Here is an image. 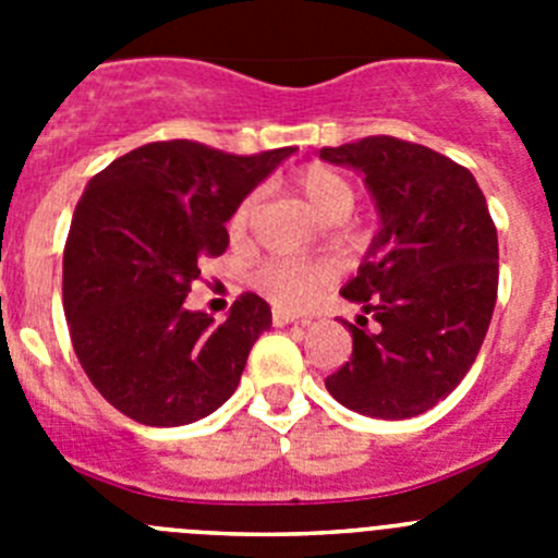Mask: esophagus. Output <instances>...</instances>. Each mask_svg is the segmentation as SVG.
<instances>
[{
    "instance_id": "obj_1",
    "label": "esophagus",
    "mask_w": 558,
    "mask_h": 558,
    "mask_svg": "<svg viewBox=\"0 0 558 558\" xmlns=\"http://www.w3.org/2000/svg\"><path fill=\"white\" fill-rule=\"evenodd\" d=\"M299 322V315L288 313V310H274V324L276 327H288V324Z\"/></svg>"
}]
</instances>
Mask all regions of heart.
<instances>
[{
	"label": "heart",
	"mask_w": 558,
	"mask_h": 558,
	"mask_svg": "<svg viewBox=\"0 0 558 558\" xmlns=\"http://www.w3.org/2000/svg\"><path fill=\"white\" fill-rule=\"evenodd\" d=\"M295 190L304 198V204L313 209L315 218L332 220L347 218L352 211L354 198H357V190H354L352 179L343 175L335 167L322 165V161H313V165L302 167L295 172L293 179ZM256 209V192H248L240 204L234 206L229 218V231L234 236L243 234L248 229L251 218H254ZM327 263L322 259H302V256H265L251 268L248 282L251 288L259 290V293L268 299V302L279 304V307H304L307 302H313L315 293L329 282Z\"/></svg>",
	"instance_id": "obj_1"
}]
</instances>
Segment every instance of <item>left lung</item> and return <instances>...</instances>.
I'll use <instances>...</instances> for the list:
<instances>
[{"label":"left lung","mask_w":558,"mask_h":558,"mask_svg":"<svg viewBox=\"0 0 558 558\" xmlns=\"http://www.w3.org/2000/svg\"><path fill=\"white\" fill-rule=\"evenodd\" d=\"M322 159L366 175L383 229L340 290L363 315L352 357L324 379L340 405L411 418L466 377L497 302V229L475 175L397 136L322 147Z\"/></svg>","instance_id":"left-lung-1"}]
</instances>
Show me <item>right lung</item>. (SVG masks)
<instances>
[{
	"instance_id": "1",
	"label": "right lung",
	"mask_w": 558,
	"mask_h": 558,
	"mask_svg": "<svg viewBox=\"0 0 558 558\" xmlns=\"http://www.w3.org/2000/svg\"><path fill=\"white\" fill-rule=\"evenodd\" d=\"M290 153L150 142L88 181L63 248V313L92 386L133 422L190 425L240 386L270 327L268 302L243 293L215 324L184 299L201 279L198 259L229 245L234 206Z\"/></svg>"
}]
</instances>
